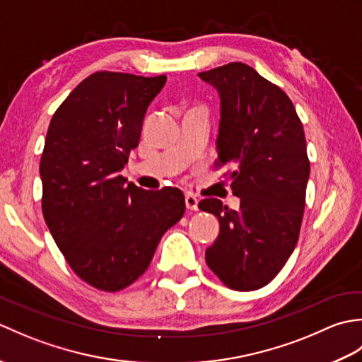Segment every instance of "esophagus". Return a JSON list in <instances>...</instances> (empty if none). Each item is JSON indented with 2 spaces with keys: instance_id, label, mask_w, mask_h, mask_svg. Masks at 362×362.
<instances>
[{
  "instance_id": "34e87169",
  "label": "esophagus",
  "mask_w": 362,
  "mask_h": 362,
  "mask_svg": "<svg viewBox=\"0 0 362 362\" xmlns=\"http://www.w3.org/2000/svg\"><path fill=\"white\" fill-rule=\"evenodd\" d=\"M197 204H199V201H197L194 196H191V194L185 196V205H187L188 210L196 211L197 210Z\"/></svg>"
}]
</instances>
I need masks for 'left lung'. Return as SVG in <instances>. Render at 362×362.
Here are the masks:
<instances>
[{"label": "left lung", "mask_w": 362, "mask_h": 362, "mask_svg": "<svg viewBox=\"0 0 362 362\" xmlns=\"http://www.w3.org/2000/svg\"><path fill=\"white\" fill-rule=\"evenodd\" d=\"M199 78L219 93L216 165H232L230 188L240 197L238 211L219 199L199 202L221 226L205 259L226 286L255 291L297 245L310 177L303 126L288 95L249 65L232 62Z\"/></svg>", "instance_id": "1"}]
</instances>
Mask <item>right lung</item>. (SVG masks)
I'll list each match as a JSON object with an SVG mask.
<instances>
[{"mask_svg": "<svg viewBox=\"0 0 362 362\" xmlns=\"http://www.w3.org/2000/svg\"><path fill=\"white\" fill-rule=\"evenodd\" d=\"M165 83V74L93 73L49 122L40 160L43 216L74 274L96 289L130 286L185 213L180 189L148 191L119 174Z\"/></svg>", "mask_w": 362, "mask_h": 362, "instance_id": "add662e5", "label": "right lung"}]
</instances>
